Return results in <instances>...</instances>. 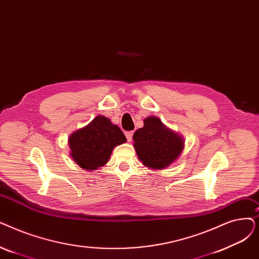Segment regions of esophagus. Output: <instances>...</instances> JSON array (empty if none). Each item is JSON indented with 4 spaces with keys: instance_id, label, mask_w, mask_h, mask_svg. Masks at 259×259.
Wrapping results in <instances>:
<instances>
[{
    "instance_id": "esophagus-1",
    "label": "esophagus",
    "mask_w": 259,
    "mask_h": 259,
    "mask_svg": "<svg viewBox=\"0 0 259 259\" xmlns=\"http://www.w3.org/2000/svg\"><path fill=\"white\" fill-rule=\"evenodd\" d=\"M125 136H126L128 142H131V141H132V137H133V131H127V132H125Z\"/></svg>"
}]
</instances>
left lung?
<instances>
[{
    "instance_id": "obj_1",
    "label": "left lung",
    "mask_w": 259,
    "mask_h": 259,
    "mask_svg": "<svg viewBox=\"0 0 259 259\" xmlns=\"http://www.w3.org/2000/svg\"><path fill=\"white\" fill-rule=\"evenodd\" d=\"M134 148L142 163L151 169H164L174 163L184 148V140L168 129L160 118L149 116L144 127L133 134Z\"/></svg>"
}]
</instances>
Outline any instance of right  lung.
<instances>
[{"label": "right lung", "mask_w": 259, "mask_h": 259, "mask_svg": "<svg viewBox=\"0 0 259 259\" xmlns=\"http://www.w3.org/2000/svg\"><path fill=\"white\" fill-rule=\"evenodd\" d=\"M126 141L125 134L117 125L98 115L89 125L71 134L70 154L84 170H95L107 164L114 147Z\"/></svg>", "instance_id": "1"}]
</instances>
